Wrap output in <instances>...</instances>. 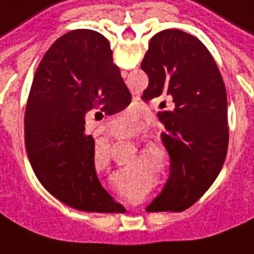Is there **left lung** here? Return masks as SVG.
<instances>
[{
	"label": "left lung",
	"instance_id": "8db88e82",
	"mask_svg": "<svg viewBox=\"0 0 254 254\" xmlns=\"http://www.w3.org/2000/svg\"><path fill=\"white\" fill-rule=\"evenodd\" d=\"M149 78L145 102L170 101L160 112L161 142L170 156V175L153 199L161 210L188 209L216 179L228 146L227 95L216 63L198 38L164 30L149 42L141 63Z\"/></svg>",
	"mask_w": 254,
	"mask_h": 254
}]
</instances>
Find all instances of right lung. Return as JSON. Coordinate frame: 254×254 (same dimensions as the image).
<instances>
[{"instance_id":"1","label":"right lung","mask_w":254,"mask_h":254,"mask_svg":"<svg viewBox=\"0 0 254 254\" xmlns=\"http://www.w3.org/2000/svg\"><path fill=\"white\" fill-rule=\"evenodd\" d=\"M131 94L113 63L108 39L93 30L59 38L38 66L24 113V135L32 170L61 202L87 212H120L102 188L94 164V139L86 115H113Z\"/></svg>"}]
</instances>
